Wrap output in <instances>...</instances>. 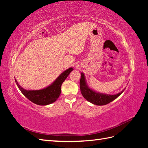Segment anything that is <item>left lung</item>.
Returning <instances> with one entry per match:
<instances>
[{
    "mask_svg": "<svg viewBox=\"0 0 148 148\" xmlns=\"http://www.w3.org/2000/svg\"><path fill=\"white\" fill-rule=\"evenodd\" d=\"M81 75L82 76L81 78H80L79 86L82 95L87 101L95 105L103 106L109 104V103L118 97L123 91H122L121 92L115 95H103V94L98 93L92 91V89H89L87 86L84 74L82 73Z\"/></svg>",
    "mask_w": 148,
    "mask_h": 148,
    "instance_id": "1",
    "label": "left lung"
}]
</instances>
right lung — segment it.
Instances as JSON below:
<instances>
[{
	"mask_svg": "<svg viewBox=\"0 0 148 148\" xmlns=\"http://www.w3.org/2000/svg\"><path fill=\"white\" fill-rule=\"evenodd\" d=\"M72 70L73 68H70L64 71L51 85L40 90H26L20 86L15 78V80L21 92L29 101L36 104L46 106L54 102L59 98L61 93L62 84Z\"/></svg>",
	"mask_w": 148,
	"mask_h": 148,
	"instance_id": "add662e5",
	"label": "right lung"
}]
</instances>
